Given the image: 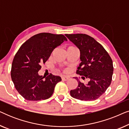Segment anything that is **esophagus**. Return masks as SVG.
<instances>
[{
  "instance_id": "34e87169",
  "label": "esophagus",
  "mask_w": 129,
  "mask_h": 129,
  "mask_svg": "<svg viewBox=\"0 0 129 129\" xmlns=\"http://www.w3.org/2000/svg\"><path fill=\"white\" fill-rule=\"evenodd\" d=\"M69 77L66 76H63L61 77V79H62V80H64V81H67L68 80H69Z\"/></svg>"
}]
</instances>
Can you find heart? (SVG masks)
Masks as SVG:
<instances>
[{
	"mask_svg": "<svg viewBox=\"0 0 129 129\" xmlns=\"http://www.w3.org/2000/svg\"><path fill=\"white\" fill-rule=\"evenodd\" d=\"M70 47H73V46H70Z\"/></svg>",
	"mask_w": 129,
	"mask_h": 129,
	"instance_id": "1",
	"label": "heart"
}]
</instances>
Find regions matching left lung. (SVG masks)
<instances>
[{
	"label": "left lung",
	"instance_id": "obj_1",
	"mask_svg": "<svg viewBox=\"0 0 129 129\" xmlns=\"http://www.w3.org/2000/svg\"><path fill=\"white\" fill-rule=\"evenodd\" d=\"M67 38L80 50V60L76 73L89 79L87 84L78 82L76 89L70 90L73 98L84 101L98 99L111 84L113 73V61L102 45L86 34H66Z\"/></svg>",
	"mask_w": 129,
	"mask_h": 129
}]
</instances>
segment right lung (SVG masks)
<instances>
[{"label":"right lung","mask_w":129,"mask_h":129,"mask_svg":"<svg viewBox=\"0 0 129 129\" xmlns=\"http://www.w3.org/2000/svg\"><path fill=\"white\" fill-rule=\"evenodd\" d=\"M67 38L63 35L41 33L31 37L21 46L14 57L11 77L16 89L26 100L39 101L50 98L61 77L50 74L39 76L42 63Z\"/></svg>","instance_id":"1"}]
</instances>
